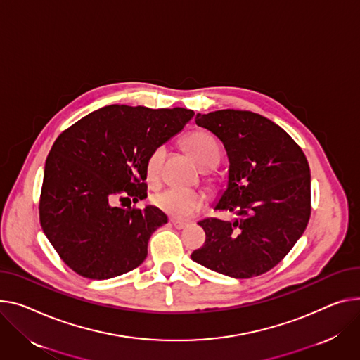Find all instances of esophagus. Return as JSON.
Listing matches in <instances>:
<instances>
[{
	"mask_svg": "<svg viewBox=\"0 0 360 360\" xmlns=\"http://www.w3.org/2000/svg\"><path fill=\"white\" fill-rule=\"evenodd\" d=\"M171 224H172L175 229H178V230H182V229H185V227L188 226V223L178 221V220H171Z\"/></svg>",
	"mask_w": 360,
	"mask_h": 360,
	"instance_id": "esophagus-1",
	"label": "esophagus"
}]
</instances>
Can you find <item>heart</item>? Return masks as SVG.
Listing matches in <instances>:
<instances>
[{
	"instance_id": "1",
	"label": "heart",
	"mask_w": 360,
	"mask_h": 360,
	"mask_svg": "<svg viewBox=\"0 0 360 360\" xmlns=\"http://www.w3.org/2000/svg\"><path fill=\"white\" fill-rule=\"evenodd\" d=\"M184 146L188 153L194 158V160L207 169L208 166H215L220 158V150L217 143L207 131H193L184 139ZM166 149L158 146L150 152L146 160V176L149 182H158L162 166L165 162ZM153 204L163 211L165 214L175 220H188L194 214L201 211L205 205V198L195 191L182 189V188H169L153 197Z\"/></svg>"
}]
</instances>
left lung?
Instances as JSON below:
<instances>
[{
  "label": "left lung",
  "mask_w": 360,
  "mask_h": 360,
  "mask_svg": "<svg viewBox=\"0 0 360 360\" xmlns=\"http://www.w3.org/2000/svg\"><path fill=\"white\" fill-rule=\"evenodd\" d=\"M195 123L221 140L230 162L227 189L215 210L240 219L200 221L205 242L191 257L231 278L259 276L288 255L308 224V160L288 133L252 111L197 114Z\"/></svg>",
  "instance_id": "left-lung-1"
}]
</instances>
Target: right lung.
Wrapping results in <instances>:
<instances>
[{"mask_svg": "<svg viewBox=\"0 0 360 360\" xmlns=\"http://www.w3.org/2000/svg\"><path fill=\"white\" fill-rule=\"evenodd\" d=\"M186 108L107 105L55 140L39 201L41 229L66 265L88 279L133 271L152 233L167 223L156 207L127 208L148 197L146 160L194 117Z\"/></svg>", "mask_w": 360, "mask_h": 360, "instance_id": "obj_1", "label": "right lung"}]
</instances>
